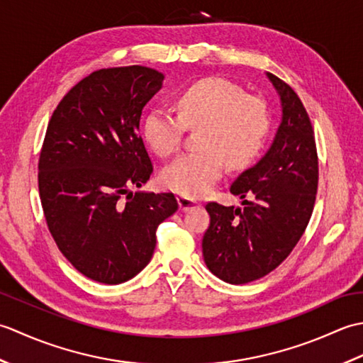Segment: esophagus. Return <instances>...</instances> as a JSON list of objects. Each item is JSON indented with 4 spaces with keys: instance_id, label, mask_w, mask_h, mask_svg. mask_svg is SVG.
Wrapping results in <instances>:
<instances>
[{
    "instance_id": "1",
    "label": "esophagus",
    "mask_w": 363,
    "mask_h": 363,
    "mask_svg": "<svg viewBox=\"0 0 363 363\" xmlns=\"http://www.w3.org/2000/svg\"><path fill=\"white\" fill-rule=\"evenodd\" d=\"M177 204H179V209L182 212H187V211L196 209V207H199V203L195 201V199L187 198V196H182V195L177 196Z\"/></svg>"
}]
</instances>
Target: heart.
<instances>
[{
	"label": "heart",
	"instance_id": "1",
	"mask_svg": "<svg viewBox=\"0 0 363 363\" xmlns=\"http://www.w3.org/2000/svg\"><path fill=\"white\" fill-rule=\"evenodd\" d=\"M176 112L151 109L142 133L159 156L168 157L181 148L184 129H196L199 151L184 154L162 173L167 189L187 198L209 194L230 168L248 167L264 150L269 133L265 99L223 78H203L176 95Z\"/></svg>",
	"mask_w": 363,
	"mask_h": 363
}]
</instances>
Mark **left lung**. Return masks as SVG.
Wrapping results in <instances>:
<instances>
[{
    "mask_svg": "<svg viewBox=\"0 0 363 363\" xmlns=\"http://www.w3.org/2000/svg\"><path fill=\"white\" fill-rule=\"evenodd\" d=\"M281 96L282 121L272 148L230 186L243 207L206 204L207 268L229 284H248L289 257L309 225L318 189V154L306 107L289 84L267 73Z\"/></svg>",
    "mask_w": 363,
    "mask_h": 363,
    "instance_id": "1",
    "label": "left lung"
}]
</instances>
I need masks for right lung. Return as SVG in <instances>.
<instances>
[{
  "label": "right lung",
  "instance_id": "right-lung-1",
  "mask_svg": "<svg viewBox=\"0 0 363 363\" xmlns=\"http://www.w3.org/2000/svg\"><path fill=\"white\" fill-rule=\"evenodd\" d=\"M164 74L148 67L103 68L60 99L38 157V194L59 251L101 284L129 281L148 265L157 226L177 211L173 194H145L152 164L138 125Z\"/></svg>",
  "mask_w": 363,
  "mask_h": 363
}]
</instances>
